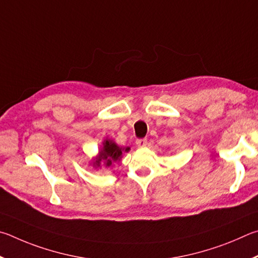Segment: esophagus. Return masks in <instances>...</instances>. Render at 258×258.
<instances>
[{
    "label": "esophagus",
    "mask_w": 258,
    "mask_h": 258,
    "mask_svg": "<svg viewBox=\"0 0 258 258\" xmlns=\"http://www.w3.org/2000/svg\"><path fill=\"white\" fill-rule=\"evenodd\" d=\"M136 144L138 147H145L147 145V139L146 138H139L136 141Z\"/></svg>",
    "instance_id": "1"
}]
</instances>
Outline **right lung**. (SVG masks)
I'll return each mask as SVG.
<instances>
[{"instance_id": "right-lung-1", "label": "right lung", "mask_w": 258, "mask_h": 258, "mask_svg": "<svg viewBox=\"0 0 258 258\" xmlns=\"http://www.w3.org/2000/svg\"><path fill=\"white\" fill-rule=\"evenodd\" d=\"M124 151V148H120L119 146H116V144H114L111 141H104L103 143V150L99 152L98 159L95 161L94 165L95 166H99L101 165V162H103L106 166H110L112 164V162H116L120 161L122 152ZM129 148H125V152H128Z\"/></svg>"}]
</instances>
